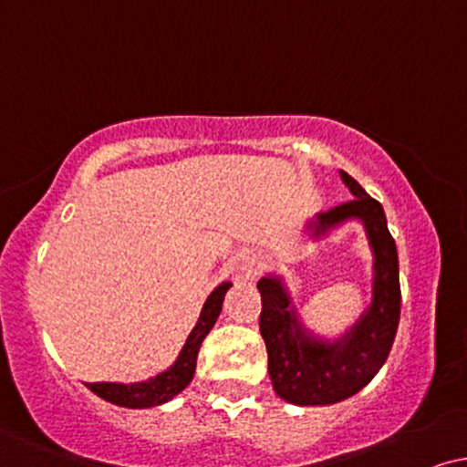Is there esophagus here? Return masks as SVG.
<instances>
[{"label":"esophagus","instance_id":"1","mask_svg":"<svg viewBox=\"0 0 467 467\" xmlns=\"http://www.w3.org/2000/svg\"><path fill=\"white\" fill-rule=\"evenodd\" d=\"M259 267H261L259 261L252 259V261H245V264L241 265V270L245 272V276H252V275H256V272H259Z\"/></svg>","mask_w":467,"mask_h":467}]
</instances>
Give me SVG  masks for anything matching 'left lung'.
I'll use <instances>...</instances> for the list:
<instances>
[{"label":"left lung","mask_w":467,"mask_h":467,"mask_svg":"<svg viewBox=\"0 0 467 467\" xmlns=\"http://www.w3.org/2000/svg\"><path fill=\"white\" fill-rule=\"evenodd\" d=\"M353 200L320 213L314 234L360 219L373 250L371 307L345 336L334 342L314 337L301 325L285 285L278 276H264L259 329L267 349V371L278 398L296 406H327L342 401L367 387L387 362L400 325V265L382 203L340 171Z\"/></svg>","instance_id":"obj_1"}]
</instances>
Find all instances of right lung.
I'll return each mask as SVG.
<instances>
[{
  "label": "right lung",
  "mask_w": 467,
  "mask_h": 467,
  "mask_svg": "<svg viewBox=\"0 0 467 467\" xmlns=\"http://www.w3.org/2000/svg\"><path fill=\"white\" fill-rule=\"evenodd\" d=\"M233 283H222L213 289L211 296L203 303V309L200 314V320L192 327L191 336L186 337V345L182 347L178 360L173 362V367L166 368L155 378L147 379V382H136V384H116V382H94L88 384V389L92 393L103 398L105 401H111L116 406H125V409H151V406L164 404V401L173 400L175 395L182 393L191 384L192 373H195L197 364V353L203 337L208 336V331L213 329L215 320L222 314V303L226 296L228 287Z\"/></svg>",
  "instance_id": "right-lung-1"
}]
</instances>
